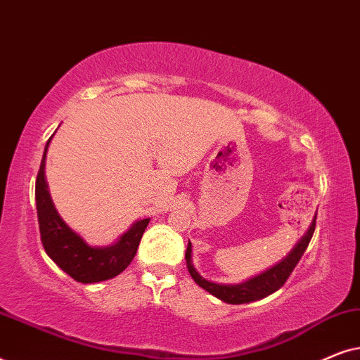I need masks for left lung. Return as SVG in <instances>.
<instances>
[{"instance_id": "1", "label": "left lung", "mask_w": 360, "mask_h": 360, "mask_svg": "<svg viewBox=\"0 0 360 360\" xmlns=\"http://www.w3.org/2000/svg\"><path fill=\"white\" fill-rule=\"evenodd\" d=\"M314 228H316V216H314L311 226H309L308 233L303 236V239L295 245V249L290 252L287 257H285L282 262L275 265V267L269 269L267 272L257 275V277L248 280V282L240 285H221L210 282L201 277V275L196 272L193 264H191V244L188 243V248H186L185 259H186V267H188V272L191 278L195 280L196 283L200 285L201 288H205L206 292L214 295L216 298H219L221 302L231 303V304H243V303H250L255 302V300L269 297L270 293L277 292L280 287H283L285 282H287L290 275L297 267V264L302 259V255L307 250L309 240L313 238Z\"/></svg>"}]
</instances>
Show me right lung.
Returning a JSON list of instances; mask_svg holds the SVG:
<instances>
[{"mask_svg": "<svg viewBox=\"0 0 360 360\" xmlns=\"http://www.w3.org/2000/svg\"><path fill=\"white\" fill-rule=\"evenodd\" d=\"M52 139V137H51ZM44 149L42 162L36 179V206L41 240L49 257L70 275L73 280L82 283H95L120 275L132 262L139 248L141 238L149 224V219H141L121 236V239L110 248H91L80 236L68 228L57 214L49 195L44 167L49 142Z\"/></svg>", "mask_w": 360, "mask_h": 360, "instance_id": "1", "label": "right lung"}]
</instances>
